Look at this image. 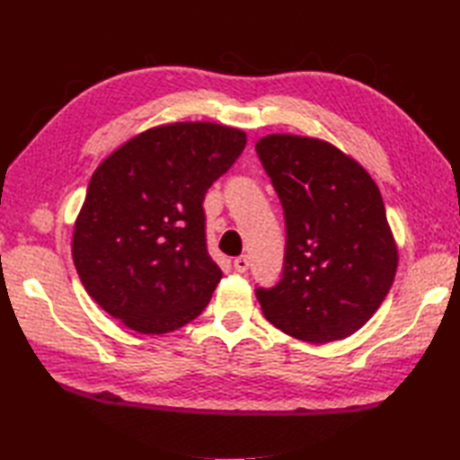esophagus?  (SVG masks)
Wrapping results in <instances>:
<instances>
[{
	"label": "esophagus",
	"instance_id": "obj_1",
	"mask_svg": "<svg viewBox=\"0 0 460 460\" xmlns=\"http://www.w3.org/2000/svg\"><path fill=\"white\" fill-rule=\"evenodd\" d=\"M233 267H235L237 272H247L249 270V257L241 255L235 261H233Z\"/></svg>",
	"mask_w": 460,
	"mask_h": 460
}]
</instances>
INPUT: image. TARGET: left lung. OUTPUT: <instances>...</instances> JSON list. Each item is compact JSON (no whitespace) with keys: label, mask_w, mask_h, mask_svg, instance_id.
Masks as SVG:
<instances>
[{"label":"left lung","mask_w":460,"mask_h":460,"mask_svg":"<svg viewBox=\"0 0 460 460\" xmlns=\"http://www.w3.org/2000/svg\"><path fill=\"white\" fill-rule=\"evenodd\" d=\"M255 148L287 221L282 279L257 288L262 314L308 344L344 340L376 314L399 262L377 183L312 136L267 134Z\"/></svg>","instance_id":"8db88e82"}]
</instances>
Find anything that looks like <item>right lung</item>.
Masks as SVG:
<instances>
[{
  "mask_svg": "<svg viewBox=\"0 0 460 460\" xmlns=\"http://www.w3.org/2000/svg\"><path fill=\"white\" fill-rule=\"evenodd\" d=\"M247 144L215 122L132 136L94 170L73 229L84 290L138 334H168L208 306L223 277L205 241L203 199Z\"/></svg>",
  "mask_w": 460,
  "mask_h": 460,
  "instance_id": "1",
  "label": "right lung"
}]
</instances>
